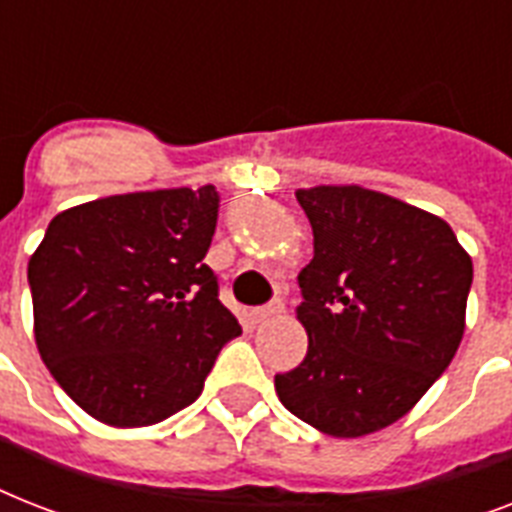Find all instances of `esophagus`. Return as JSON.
<instances>
[{"mask_svg": "<svg viewBox=\"0 0 512 512\" xmlns=\"http://www.w3.org/2000/svg\"><path fill=\"white\" fill-rule=\"evenodd\" d=\"M281 311H284V303H281V300H273V303L265 305V308H255V311H252V319L268 321V319H273V316H279Z\"/></svg>", "mask_w": 512, "mask_h": 512, "instance_id": "1", "label": "esophagus"}]
</instances>
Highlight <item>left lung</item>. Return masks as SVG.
Listing matches in <instances>:
<instances>
[{"label": "left lung", "instance_id": "obj_1", "mask_svg": "<svg viewBox=\"0 0 512 512\" xmlns=\"http://www.w3.org/2000/svg\"><path fill=\"white\" fill-rule=\"evenodd\" d=\"M313 260L297 281L308 356L276 374L289 412L332 438L388 428L452 364L473 260L452 225L361 185L297 188Z\"/></svg>", "mask_w": 512, "mask_h": 512}]
</instances>
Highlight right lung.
I'll use <instances>...</instances> for the list:
<instances>
[{
    "mask_svg": "<svg viewBox=\"0 0 512 512\" xmlns=\"http://www.w3.org/2000/svg\"><path fill=\"white\" fill-rule=\"evenodd\" d=\"M217 201L212 185L87 201L52 217L28 260L39 356L98 422L172 417L241 335L204 265Z\"/></svg>",
    "mask_w": 512,
    "mask_h": 512,
    "instance_id": "right-lung-1",
    "label": "right lung"
}]
</instances>
